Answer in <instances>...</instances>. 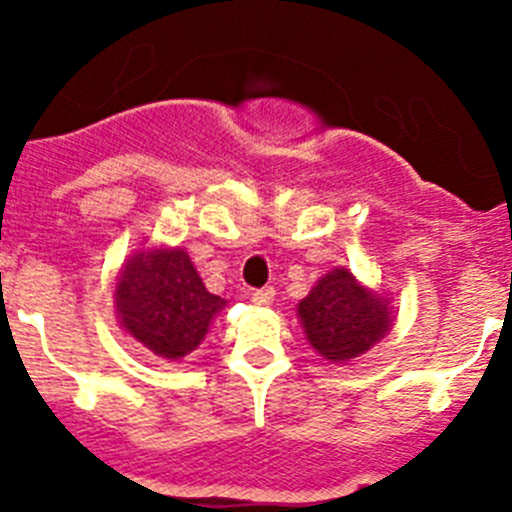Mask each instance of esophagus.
Instances as JSON below:
<instances>
[{
	"label": "esophagus",
	"instance_id": "1",
	"mask_svg": "<svg viewBox=\"0 0 512 512\" xmlns=\"http://www.w3.org/2000/svg\"><path fill=\"white\" fill-rule=\"evenodd\" d=\"M274 295H277V292H274V289H271V287L256 289V292H253V295H251V302L256 307H269L271 302H274Z\"/></svg>",
	"mask_w": 512,
	"mask_h": 512
}]
</instances>
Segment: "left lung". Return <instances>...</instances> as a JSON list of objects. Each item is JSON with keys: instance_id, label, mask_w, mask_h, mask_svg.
I'll use <instances>...</instances> for the list:
<instances>
[{"instance_id": "obj_1", "label": "left lung", "mask_w": 512, "mask_h": 512, "mask_svg": "<svg viewBox=\"0 0 512 512\" xmlns=\"http://www.w3.org/2000/svg\"><path fill=\"white\" fill-rule=\"evenodd\" d=\"M297 318L315 354L330 364H348L390 333L395 307L390 297L359 282L354 271L336 266L297 302Z\"/></svg>"}]
</instances>
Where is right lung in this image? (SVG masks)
<instances>
[{
    "label": "right lung",
    "instance_id": "obj_1",
    "mask_svg": "<svg viewBox=\"0 0 512 512\" xmlns=\"http://www.w3.org/2000/svg\"><path fill=\"white\" fill-rule=\"evenodd\" d=\"M120 328L161 359L179 361L205 341L223 297L207 292L189 253L179 246H143L115 279Z\"/></svg>",
    "mask_w": 512,
    "mask_h": 512
}]
</instances>
